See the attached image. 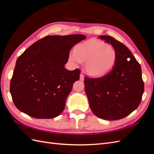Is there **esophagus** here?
<instances>
[{
    "label": "esophagus",
    "instance_id": "obj_1",
    "mask_svg": "<svg viewBox=\"0 0 154 154\" xmlns=\"http://www.w3.org/2000/svg\"><path fill=\"white\" fill-rule=\"evenodd\" d=\"M80 79L81 81H83V80H84V76H83V74H80Z\"/></svg>",
    "mask_w": 154,
    "mask_h": 154
}]
</instances>
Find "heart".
<instances>
[{
    "label": "heart",
    "mask_w": 154,
    "mask_h": 154,
    "mask_svg": "<svg viewBox=\"0 0 154 154\" xmlns=\"http://www.w3.org/2000/svg\"><path fill=\"white\" fill-rule=\"evenodd\" d=\"M117 53L113 46L101 40H91L77 45L69 54V60L78 65L84 62L85 72L92 76H100L113 67Z\"/></svg>",
    "instance_id": "obj_1"
}]
</instances>
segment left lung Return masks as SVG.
<instances>
[{"mask_svg": "<svg viewBox=\"0 0 154 154\" xmlns=\"http://www.w3.org/2000/svg\"><path fill=\"white\" fill-rule=\"evenodd\" d=\"M99 38L113 46L116 63L105 76L85 77V91L95 116L106 120L125 118L141 103L144 92L141 67L127 46L110 36Z\"/></svg>", "mask_w": 154, "mask_h": 154, "instance_id": "1", "label": "left lung"}]
</instances>
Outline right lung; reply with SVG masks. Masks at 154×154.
<instances>
[{"label": "right lung", "instance_id": "1", "mask_svg": "<svg viewBox=\"0 0 154 154\" xmlns=\"http://www.w3.org/2000/svg\"><path fill=\"white\" fill-rule=\"evenodd\" d=\"M86 38L82 35L47 36L27 48L18 58L10 82L15 106L38 119L61 114L80 71L65 68L73 46Z\"/></svg>", "mask_w": 154, "mask_h": 154}]
</instances>
